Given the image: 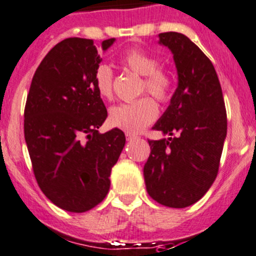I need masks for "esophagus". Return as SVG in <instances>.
I'll return each mask as SVG.
<instances>
[{
    "mask_svg": "<svg viewBox=\"0 0 256 256\" xmlns=\"http://www.w3.org/2000/svg\"><path fill=\"white\" fill-rule=\"evenodd\" d=\"M126 138H128V141H132V140H136V138H138V136H136L135 134L128 132L126 134Z\"/></svg>",
    "mask_w": 256,
    "mask_h": 256,
    "instance_id": "1",
    "label": "esophagus"
}]
</instances>
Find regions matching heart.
I'll use <instances>...</instances> for the list:
<instances>
[{
    "label": "heart",
    "mask_w": 256,
    "mask_h": 256,
    "mask_svg": "<svg viewBox=\"0 0 256 256\" xmlns=\"http://www.w3.org/2000/svg\"><path fill=\"white\" fill-rule=\"evenodd\" d=\"M121 63L134 73L142 76L140 94H150L161 104L171 102L174 92V76L168 69L160 66L154 56L141 48H131L121 56ZM94 85L100 96L114 99V72L106 64H100L94 73ZM158 116V106L150 96L134 102L121 104L110 112L112 126L130 134L142 131Z\"/></svg>",
    "instance_id": "heart-1"
}]
</instances>
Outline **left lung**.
Returning <instances> with one entry per match:
<instances>
[{"label":"left lung","instance_id":"obj_1","mask_svg":"<svg viewBox=\"0 0 256 256\" xmlns=\"http://www.w3.org/2000/svg\"><path fill=\"white\" fill-rule=\"evenodd\" d=\"M174 53L178 88L154 130L171 138L148 140L144 166L147 193L170 208L194 204L219 171L226 136V110L220 82L209 58L182 33H160Z\"/></svg>","mask_w":256,"mask_h":256}]
</instances>
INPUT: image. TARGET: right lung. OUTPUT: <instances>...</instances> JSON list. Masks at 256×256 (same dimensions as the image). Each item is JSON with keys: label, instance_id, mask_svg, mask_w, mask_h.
Masks as SVG:
<instances>
[{"label": "right lung", "instance_id": "obj_1", "mask_svg": "<svg viewBox=\"0 0 256 256\" xmlns=\"http://www.w3.org/2000/svg\"><path fill=\"white\" fill-rule=\"evenodd\" d=\"M114 40H104L102 49ZM100 62L92 40H62L40 62L24 106V138L38 186L56 207L73 213L106 197L126 141L118 128L98 131L108 118L94 85Z\"/></svg>", "mask_w": 256, "mask_h": 256}]
</instances>
